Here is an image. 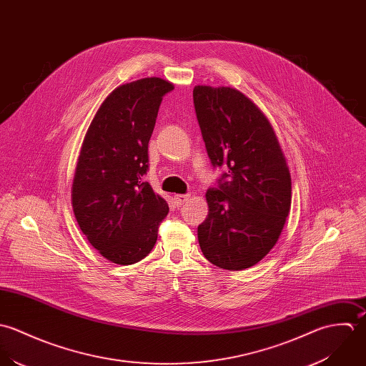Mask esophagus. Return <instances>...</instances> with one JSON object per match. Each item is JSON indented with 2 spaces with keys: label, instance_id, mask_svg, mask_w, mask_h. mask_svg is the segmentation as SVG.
Here are the masks:
<instances>
[{
  "label": "esophagus",
  "instance_id": "obj_1",
  "mask_svg": "<svg viewBox=\"0 0 366 366\" xmlns=\"http://www.w3.org/2000/svg\"><path fill=\"white\" fill-rule=\"evenodd\" d=\"M188 199H189V195H187V194H178V195H174V202H175V205H177V207L184 205Z\"/></svg>",
  "mask_w": 366,
  "mask_h": 366
}]
</instances>
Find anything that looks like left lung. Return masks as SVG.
I'll use <instances>...</instances> for the list:
<instances>
[{
    "label": "left lung",
    "instance_id": "1",
    "mask_svg": "<svg viewBox=\"0 0 366 366\" xmlns=\"http://www.w3.org/2000/svg\"><path fill=\"white\" fill-rule=\"evenodd\" d=\"M194 107L212 167L226 171L207 191L199 246L212 264L243 270L260 262L283 230L290 172L269 120L243 93L195 86Z\"/></svg>",
    "mask_w": 366,
    "mask_h": 366
}]
</instances>
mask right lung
Listing matches in <instances>:
<instances>
[{
  "instance_id": "obj_1",
  "label": "right lung",
  "mask_w": 366,
  "mask_h": 366,
  "mask_svg": "<svg viewBox=\"0 0 366 366\" xmlns=\"http://www.w3.org/2000/svg\"><path fill=\"white\" fill-rule=\"evenodd\" d=\"M171 90L174 86L159 77L117 87L96 113L80 149L74 218L89 243L117 264L146 257L169 211L143 177L159 104Z\"/></svg>"
}]
</instances>
